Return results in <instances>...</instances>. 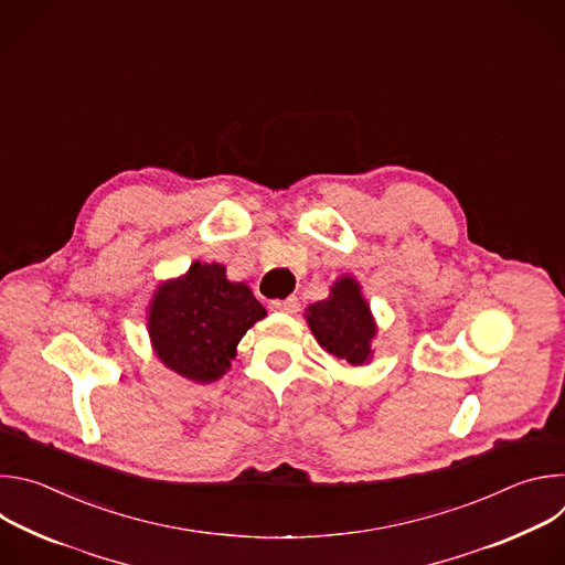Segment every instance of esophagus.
<instances>
[{
    "label": "esophagus",
    "mask_w": 565,
    "mask_h": 565,
    "mask_svg": "<svg viewBox=\"0 0 565 565\" xmlns=\"http://www.w3.org/2000/svg\"><path fill=\"white\" fill-rule=\"evenodd\" d=\"M270 308H273V310H279V312H288V315H292V312H297V310H299V299H297V297L275 299V301L270 303Z\"/></svg>",
    "instance_id": "1"
}]
</instances>
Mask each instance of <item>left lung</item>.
Wrapping results in <instances>:
<instances>
[{
    "label": "left lung",
    "mask_w": 565,
    "mask_h": 565,
    "mask_svg": "<svg viewBox=\"0 0 565 565\" xmlns=\"http://www.w3.org/2000/svg\"><path fill=\"white\" fill-rule=\"evenodd\" d=\"M317 344L327 353L362 366L373 360L371 342L377 335L375 317L353 275L333 281L327 299L315 301L303 312Z\"/></svg>",
    "instance_id": "left-lung-1"
}]
</instances>
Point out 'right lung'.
I'll return each instance as SVG.
<instances>
[{"instance_id": "add662e5", "label": "right lung", "mask_w": 565, "mask_h": 565, "mask_svg": "<svg viewBox=\"0 0 565 565\" xmlns=\"http://www.w3.org/2000/svg\"><path fill=\"white\" fill-rule=\"evenodd\" d=\"M266 308L244 281H230L225 266L194 262L181 277L160 281L147 308V333L156 358L177 375L207 384L230 371L236 347Z\"/></svg>"}]
</instances>
